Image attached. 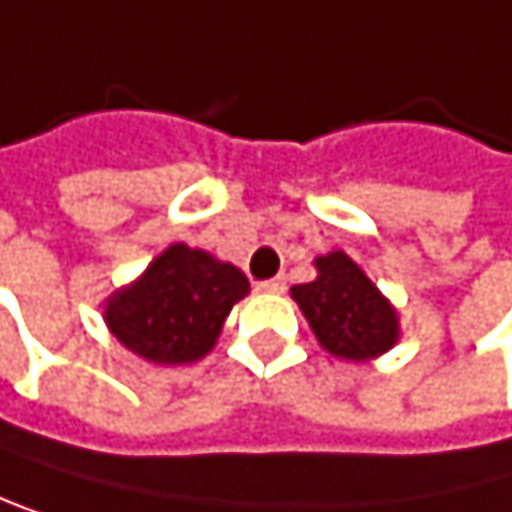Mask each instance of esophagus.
<instances>
[{
    "label": "esophagus",
    "mask_w": 512,
    "mask_h": 512,
    "mask_svg": "<svg viewBox=\"0 0 512 512\" xmlns=\"http://www.w3.org/2000/svg\"><path fill=\"white\" fill-rule=\"evenodd\" d=\"M254 288H258V291H264V294H282L285 291V279H264V282H258V285H254Z\"/></svg>",
    "instance_id": "34e87169"
}]
</instances>
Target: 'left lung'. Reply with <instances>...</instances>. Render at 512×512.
<instances>
[{
	"instance_id": "left-lung-1",
	"label": "left lung",
	"mask_w": 512,
	"mask_h": 512,
	"mask_svg": "<svg viewBox=\"0 0 512 512\" xmlns=\"http://www.w3.org/2000/svg\"><path fill=\"white\" fill-rule=\"evenodd\" d=\"M316 279L291 285L325 353L347 362L378 359L399 344V310L347 251H328L313 261Z\"/></svg>"
}]
</instances>
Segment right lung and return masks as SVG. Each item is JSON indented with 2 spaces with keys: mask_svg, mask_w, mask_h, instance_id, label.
Wrapping results in <instances>:
<instances>
[{
  "mask_svg": "<svg viewBox=\"0 0 512 512\" xmlns=\"http://www.w3.org/2000/svg\"><path fill=\"white\" fill-rule=\"evenodd\" d=\"M245 273L202 248L171 242L134 282L104 301L113 338L153 365H187L208 356L245 294Z\"/></svg>",
  "mask_w": 512,
  "mask_h": 512,
  "instance_id": "1",
  "label": "right lung"
}]
</instances>
